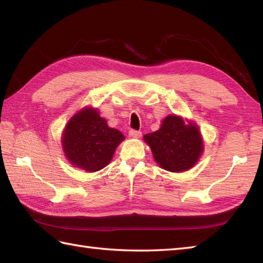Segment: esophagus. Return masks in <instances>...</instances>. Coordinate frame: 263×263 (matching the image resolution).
Masks as SVG:
<instances>
[{
  "label": "esophagus",
  "mask_w": 263,
  "mask_h": 263,
  "mask_svg": "<svg viewBox=\"0 0 263 263\" xmlns=\"http://www.w3.org/2000/svg\"><path fill=\"white\" fill-rule=\"evenodd\" d=\"M128 136L132 137V138H140L141 132L137 131V130H130V131H128Z\"/></svg>",
  "instance_id": "esophagus-1"
}]
</instances>
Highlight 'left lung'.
<instances>
[{"label": "left lung", "instance_id": "8db88e82", "mask_svg": "<svg viewBox=\"0 0 263 263\" xmlns=\"http://www.w3.org/2000/svg\"><path fill=\"white\" fill-rule=\"evenodd\" d=\"M143 139L161 168L174 173L192 168L203 152L199 127L177 115L165 117L159 130L148 133Z\"/></svg>", "mask_w": 263, "mask_h": 263}]
</instances>
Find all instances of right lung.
I'll return each mask as SVG.
<instances>
[{"label":"right lung","mask_w":263,"mask_h":263,"mask_svg":"<svg viewBox=\"0 0 263 263\" xmlns=\"http://www.w3.org/2000/svg\"><path fill=\"white\" fill-rule=\"evenodd\" d=\"M124 136L107 125L98 110L85 107L68 122L62 137L66 158L74 167L97 172L109 164Z\"/></svg>","instance_id":"add662e5"}]
</instances>
